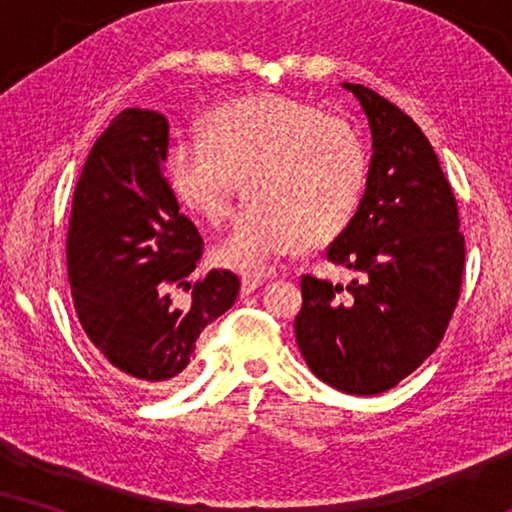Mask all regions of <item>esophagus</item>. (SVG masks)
I'll return each instance as SVG.
<instances>
[{
  "instance_id": "34e87169",
  "label": "esophagus",
  "mask_w": 512,
  "mask_h": 512,
  "mask_svg": "<svg viewBox=\"0 0 512 512\" xmlns=\"http://www.w3.org/2000/svg\"><path fill=\"white\" fill-rule=\"evenodd\" d=\"M265 284L263 277H242V296H249Z\"/></svg>"
}]
</instances>
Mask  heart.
I'll list each match as a JSON object with an SVG mask.
<instances>
[{
    "mask_svg": "<svg viewBox=\"0 0 512 512\" xmlns=\"http://www.w3.org/2000/svg\"><path fill=\"white\" fill-rule=\"evenodd\" d=\"M249 172L251 202L216 244L221 268L263 275L279 258L321 247L345 233L368 184L359 135L317 104L289 95H251L209 111L202 135H186L167 151L165 174L181 205L219 221L230 179Z\"/></svg>",
    "mask_w": 512,
    "mask_h": 512,
    "instance_id": "1",
    "label": "heart"
}]
</instances>
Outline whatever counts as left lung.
Instances as JSON below:
<instances>
[{
  "label": "left lung",
  "instance_id": "left-lung-1",
  "mask_svg": "<svg viewBox=\"0 0 512 512\" xmlns=\"http://www.w3.org/2000/svg\"><path fill=\"white\" fill-rule=\"evenodd\" d=\"M373 137L361 207L326 258L352 270L342 289L303 277L296 342L314 375L352 396L396 387L436 352L459 300L464 235L457 200L419 125L359 83Z\"/></svg>",
  "mask_w": 512,
  "mask_h": 512
}]
</instances>
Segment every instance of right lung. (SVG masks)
<instances>
[{
	"instance_id": "right-lung-1",
	"label": "right lung",
	"mask_w": 512,
	"mask_h": 512,
	"mask_svg": "<svg viewBox=\"0 0 512 512\" xmlns=\"http://www.w3.org/2000/svg\"><path fill=\"white\" fill-rule=\"evenodd\" d=\"M167 132V118L149 109L111 121L83 165L67 237L83 331L109 370L144 389L179 382L195 340L240 293L228 270L188 282L205 244L163 179ZM191 285L192 303L174 306L169 293Z\"/></svg>"
}]
</instances>
